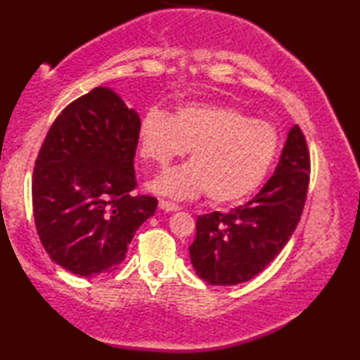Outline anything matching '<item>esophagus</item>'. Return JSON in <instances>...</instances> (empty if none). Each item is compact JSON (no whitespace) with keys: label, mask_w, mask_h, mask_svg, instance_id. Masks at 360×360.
<instances>
[{"label":"esophagus","mask_w":360,"mask_h":360,"mask_svg":"<svg viewBox=\"0 0 360 360\" xmlns=\"http://www.w3.org/2000/svg\"><path fill=\"white\" fill-rule=\"evenodd\" d=\"M159 208H160L162 211H165V213H172V211H179L180 206L175 205V203H170V201L160 200V201H159Z\"/></svg>","instance_id":"1"}]
</instances>
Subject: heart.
Wrapping results in <instances>:
<instances>
[{
  "instance_id": "b5f03b06",
  "label": "heart",
  "mask_w": 360,
  "mask_h": 360,
  "mask_svg": "<svg viewBox=\"0 0 360 360\" xmlns=\"http://www.w3.org/2000/svg\"><path fill=\"white\" fill-rule=\"evenodd\" d=\"M280 149L272 122L233 106L190 103L169 117L150 110L139 126V154L165 169L190 150V164L165 172L150 184L157 193L193 198L206 191L213 205H231L259 188Z\"/></svg>"
}]
</instances>
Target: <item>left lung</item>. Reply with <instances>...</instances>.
Returning <instances> with one entry per match:
<instances>
[{"instance_id":"obj_1","label":"left lung","mask_w":360,"mask_h":360,"mask_svg":"<svg viewBox=\"0 0 360 360\" xmlns=\"http://www.w3.org/2000/svg\"><path fill=\"white\" fill-rule=\"evenodd\" d=\"M309 184V152L293 126L278 165L264 188L229 213L198 216L190 260L210 285H238L262 272L285 248L303 213Z\"/></svg>"}]
</instances>
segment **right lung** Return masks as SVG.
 <instances>
[{
    "label": "right lung",
    "mask_w": 360,
    "mask_h": 360,
    "mask_svg": "<svg viewBox=\"0 0 360 360\" xmlns=\"http://www.w3.org/2000/svg\"><path fill=\"white\" fill-rule=\"evenodd\" d=\"M141 117L106 86L70 103L49 129L32 174L39 239L53 262L80 277L111 272L126 259L154 196L136 188Z\"/></svg>",
    "instance_id": "right-lung-1"
}]
</instances>
